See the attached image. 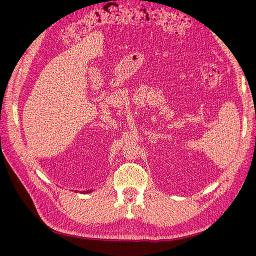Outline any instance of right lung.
Returning a JSON list of instances; mask_svg holds the SVG:
<instances>
[{
    "instance_id": "1",
    "label": "right lung",
    "mask_w": 256,
    "mask_h": 256,
    "mask_svg": "<svg viewBox=\"0 0 256 256\" xmlns=\"http://www.w3.org/2000/svg\"><path fill=\"white\" fill-rule=\"evenodd\" d=\"M92 190L90 189V190H86V191H83V193H84V194H85V193H90Z\"/></svg>"
}]
</instances>
